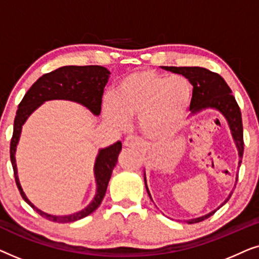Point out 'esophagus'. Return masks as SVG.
Listing matches in <instances>:
<instances>
[{
	"label": "esophagus",
	"mask_w": 259,
	"mask_h": 259,
	"mask_svg": "<svg viewBox=\"0 0 259 259\" xmlns=\"http://www.w3.org/2000/svg\"><path fill=\"white\" fill-rule=\"evenodd\" d=\"M123 145H125L126 147H139L141 145V141L138 137L130 136L126 138L125 141H123Z\"/></svg>",
	"instance_id": "obj_1"
}]
</instances>
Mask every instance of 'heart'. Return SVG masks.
I'll list each match as a JSON object with an SVG mask.
<instances>
[{
    "mask_svg": "<svg viewBox=\"0 0 259 259\" xmlns=\"http://www.w3.org/2000/svg\"><path fill=\"white\" fill-rule=\"evenodd\" d=\"M192 86L184 76L167 77L154 70L127 74L118 82L114 99L105 100V116L116 126L126 118H139L143 132L152 139L178 133L189 115Z\"/></svg>",
    "mask_w": 259,
    "mask_h": 259,
    "instance_id": "b5f03b06",
    "label": "heart"
}]
</instances>
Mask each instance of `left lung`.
<instances>
[{
  "instance_id": "1",
  "label": "left lung",
  "mask_w": 259,
  "mask_h": 259,
  "mask_svg": "<svg viewBox=\"0 0 259 259\" xmlns=\"http://www.w3.org/2000/svg\"><path fill=\"white\" fill-rule=\"evenodd\" d=\"M162 68L169 70L172 73L182 74L186 79H189L191 84L193 86L192 99H191L190 109L193 113L199 112L204 108H215L223 113L225 119L228 120L230 130L232 132V137L236 141L237 148L239 153V166L242 164L243 152H244V139H243V122L242 113L238 104H237L235 97L231 93V90L225 82V80L219 74L211 72L206 68L201 67H165ZM145 185L148 196L151 198L150 191H148L146 179ZM231 197V194H230ZM230 197L224 201V204L230 199ZM152 200V198H151ZM223 204V205H224ZM215 211H212L203 217L191 219L189 224L203 222L208 217H211Z\"/></svg>"
}]
</instances>
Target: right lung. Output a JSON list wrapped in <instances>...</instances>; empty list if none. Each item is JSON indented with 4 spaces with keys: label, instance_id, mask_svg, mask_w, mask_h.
<instances>
[{
    "label": "right lung",
    "instance_id": "obj_1",
    "mask_svg": "<svg viewBox=\"0 0 259 259\" xmlns=\"http://www.w3.org/2000/svg\"><path fill=\"white\" fill-rule=\"evenodd\" d=\"M109 73L107 68L101 66H65L53 70L51 73H46L36 82H34L21 102L16 111V116L14 120L13 137L10 140V160H12L14 177H15L16 186L19 189L21 196L38 214L47 218L48 221L55 223H72L79 219H82L94 212L104 199L106 190L112 171L118 161V155L121 151V143L116 141L112 146L104 150H100L97 161H95V178H97V194L94 199L84 210L76 212L70 215H52L38 210L27 199L26 194L21 189L19 178H17V169L15 162L16 145L19 143L20 133L22 125L28 116L40 106L42 102L54 99H66V100L76 101L90 108L95 115L100 114L102 95L104 88L108 81Z\"/></svg>",
    "mask_w": 259,
    "mask_h": 259
}]
</instances>
